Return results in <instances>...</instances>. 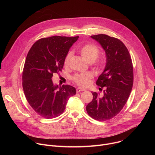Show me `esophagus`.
Here are the masks:
<instances>
[{"label": "esophagus", "instance_id": "34e87169", "mask_svg": "<svg viewBox=\"0 0 155 155\" xmlns=\"http://www.w3.org/2000/svg\"><path fill=\"white\" fill-rule=\"evenodd\" d=\"M85 91V90L84 89V88H82V87H77V90H76V91L77 93H79V92H81V91Z\"/></svg>", "mask_w": 155, "mask_h": 155}]
</instances>
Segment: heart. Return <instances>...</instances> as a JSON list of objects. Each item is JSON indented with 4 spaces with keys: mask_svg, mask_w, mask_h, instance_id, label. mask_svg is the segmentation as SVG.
Segmentation results:
<instances>
[{
    "mask_svg": "<svg viewBox=\"0 0 155 155\" xmlns=\"http://www.w3.org/2000/svg\"><path fill=\"white\" fill-rule=\"evenodd\" d=\"M78 51L83 59L89 63L94 62L97 59L100 54L99 47L94 44L90 43L85 44V45L81 46L78 48ZM72 56V53L71 51L66 54L64 61V65L67 66L69 65ZM104 65V62L102 60H97L94 62L95 67L99 71H101L103 69ZM92 78L93 76L90 73H80L75 74L72 77V80L79 86L87 87L90 85Z\"/></svg>",
    "mask_w": 155,
    "mask_h": 155,
    "instance_id": "b5f03b06",
    "label": "heart"
}]
</instances>
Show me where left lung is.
<instances>
[{"label": "left lung", "mask_w": 155, "mask_h": 155, "mask_svg": "<svg viewBox=\"0 0 155 155\" xmlns=\"http://www.w3.org/2000/svg\"><path fill=\"white\" fill-rule=\"evenodd\" d=\"M105 50V68L96 84L103 94L93 92V99L86 111L93 119L104 121L117 116L125 105L134 81L133 65L129 51L119 39L105 34L91 35Z\"/></svg>", "instance_id": "left-lung-1"}]
</instances>
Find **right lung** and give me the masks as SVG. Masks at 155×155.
Segmentation results:
<instances>
[{
    "instance_id": "1",
    "label": "right lung",
    "mask_w": 155,
    "mask_h": 155,
    "mask_svg": "<svg viewBox=\"0 0 155 155\" xmlns=\"http://www.w3.org/2000/svg\"><path fill=\"white\" fill-rule=\"evenodd\" d=\"M77 37L53 36L35 41L29 51L23 71V88L31 107L40 116L54 118L61 115L71 96L76 94L70 85H54L53 74L62 71L64 58Z\"/></svg>"
}]
</instances>
